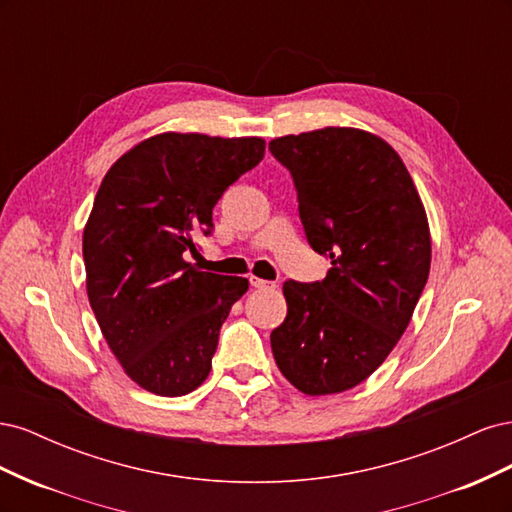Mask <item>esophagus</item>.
Instances as JSON below:
<instances>
[{
    "mask_svg": "<svg viewBox=\"0 0 512 512\" xmlns=\"http://www.w3.org/2000/svg\"><path fill=\"white\" fill-rule=\"evenodd\" d=\"M250 284H252V288H258V290H269V288H275V284H273V282L260 280V277H250Z\"/></svg>",
    "mask_w": 512,
    "mask_h": 512,
    "instance_id": "1",
    "label": "esophagus"
}]
</instances>
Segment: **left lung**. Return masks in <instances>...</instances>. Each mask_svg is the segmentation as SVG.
<instances>
[{"instance_id": "left-lung-1", "label": "left lung", "mask_w": 512, "mask_h": 512, "mask_svg": "<svg viewBox=\"0 0 512 512\" xmlns=\"http://www.w3.org/2000/svg\"><path fill=\"white\" fill-rule=\"evenodd\" d=\"M269 151L294 179L309 245L331 258L322 282H284L271 350L294 389L342 393L410 324L431 265L427 213L399 153L371 132L329 126L273 138Z\"/></svg>"}]
</instances>
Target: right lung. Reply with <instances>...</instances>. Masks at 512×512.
I'll return each instance as SVG.
<instances>
[{
    "instance_id": "right-lung-1",
    "label": "right lung",
    "mask_w": 512,
    "mask_h": 512,
    "mask_svg": "<svg viewBox=\"0 0 512 512\" xmlns=\"http://www.w3.org/2000/svg\"><path fill=\"white\" fill-rule=\"evenodd\" d=\"M265 158L258 136H149L108 168L83 230L87 297L108 348L141 389L203 384L245 277L196 269L185 254L213 230L228 185Z\"/></svg>"
}]
</instances>
